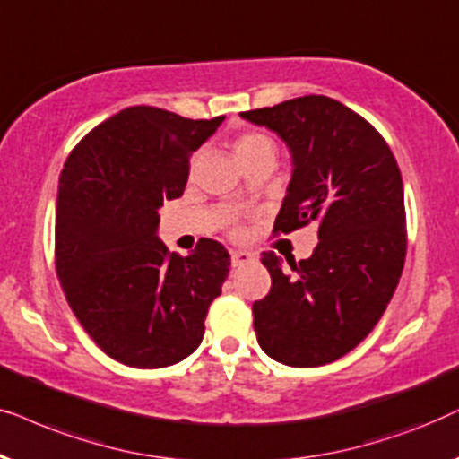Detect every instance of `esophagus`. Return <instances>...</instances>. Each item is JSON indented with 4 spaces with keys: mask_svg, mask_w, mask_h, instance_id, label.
Masks as SVG:
<instances>
[{
    "mask_svg": "<svg viewBox=\"0 0 459 459\" xmlns=\"http://www.w3.org/2000/svg\"><path fill=\"white\" fill-rule=\"evenodd\" d=\"M254 260H255V254L247 252V249H233V252H230V262H233V266L249 264V262Z\"/></svg>",
    "mask_w": 459,
    "mask_h": 459,
    "instance_id": "obj_1",
    "label": "esophagus"
}]
</instances>
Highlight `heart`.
Listing matches in <instances>:
<instances>
[{"label": "heart", "mask_w": 459, "mask_h": 459, "mask_svg": "<svg viewBox=\"0 0 459 459\" xmlns=\"http://www.w3.org/2000/svg\"><path fill=\"white\" fill-rule=\"evenodd\" d=\"M266 143H271V140H268L266 136H262V134H243V136L237 140L235 151H237V155H241V152L252 151V149H255V146L266 144Z\"/></svg>", "instance_id": "b5f03b06"}]
</instances>
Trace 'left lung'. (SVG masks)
I'll use <instances>...</instances> for the list:
<instances>
[{
	"label": "left lung",
	"instance_id": "left-lung-1",
	"mask_svg": "<svg viewBox=\"0 0 459 459\" xmlns=\"http://www.w3.org/2000/svg\"><path fill=\"white\" fill-rule=\"evenodd\" d=\"M291 152V180L274 230L319 224L310 258L262 254L271 291L254 302L258 344L290 368H319L368 335L399 285L407 252L396 159L361 115L327 96H300L241 113Z\"/></svg>",
	"mask_w": 459,
	"mask_h": 459
}]
</instances>
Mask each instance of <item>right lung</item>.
Listing matches in <instances>:
<instances>
[{
  "label": "right lung",
  "instance_id": "1",
  "mask_svg": "<svg viewBox=\"0 0 459 459\" xmlns=\"http://www.w3.org/2000/svg\"><path fill=\"white\" fill-rule=\"evenodd\" d=\"M222 121L124 108L71 151L60 174L58 281L90 338L130 368L186 359L229 277L222 243L201 239L182 258L157 237L159 207L185 193L191 155Z\"/></svg>",
  "mask_w": 459,
  "mask_h": 459
}]
</instances>
